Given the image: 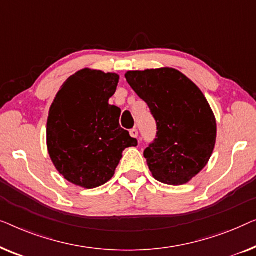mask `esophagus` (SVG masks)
<instances>
[{"label": "esophagus", "mask_w": 256, "mask_h": 256, "mask_svg": "<svg viewBox=\"0 0 256 256\" xmlns=\"http://www.w3.org/2000/svg\"><path fill=\"white\" fill-rule=\"evenodd\" d=\"M130 134H131L132 138H138V136H139L138 130H136V128H132V130H130Z\"/></svg>", "instance_id": "34e87169"}]
</instances>
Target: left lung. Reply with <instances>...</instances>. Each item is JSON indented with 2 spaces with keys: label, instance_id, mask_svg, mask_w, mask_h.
I'll list each match as a JSON object with an SVG mask.
<instances>
[{
  "label": "left lung",
  "instance_id": "1",
  "mask_svg": "<svg viewBox=\"0 0 256 256\" xmlns=\"http://www.w3.org/2000/svg\"><path fill=\"white\" fill-rule=\"evenodd\" d=\"M125 78L156 122V138L144 152L153 178L169 186L192 181L208 164L217 138L204 94L174 68L128 70Z\"/></svg>",
  "mask_w": 256,
  "mask_h": 256
}]
</instances>
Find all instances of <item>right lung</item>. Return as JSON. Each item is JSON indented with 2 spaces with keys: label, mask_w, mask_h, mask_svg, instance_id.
Segmentation results:
<instances>
[{
  "label": "right lung",
  "mask_w": 256,
  "mask_h": 256,
  "mask_svg": "<svg viewBox=\"0 0 256 256\" xmlns=\"http://www.w3.org/2000/svg\"><path fill=\"white\" fill-rule=\"evenodd\" d=\"M120 75L84 68L64 81L50 108L46 142L53 164L67 181L94 189L110 181L123 150L138 142L120 125L110 106Z\"/></svg>",
  "instance_id": "obj_1"
}]
</instances>
